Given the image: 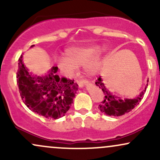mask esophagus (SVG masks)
<instances>
[{
    "mask_svg": "<svg viewBox=\"0 0 160 160\" xmlns=\"http://www.w3.org/2000/svg\"><path fill=\"white\" fill-rule=\"evenodd\" d=\"M76 82H78L79 87L80 88L82 87V86L86 83V80H84V79H78V80H76Z\"/></svg>",
    "mask_w": 160,
    "mask_h": 160,
    "instance_id": "obj_1",
    "label": "esophagus"
}]
</instances>
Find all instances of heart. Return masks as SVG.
I'll return each mask as SVG.
<instances>
[{
	"instance_id": "heart-1",
	"label": "heart",
	"mask_w": 160,
	"mask_h": 160,
	"mask_svg": "<svg viewBox=\"0 0 160 160\" xmlns=\"http://www.w3.org/2000/svg\"><path fill=\"white\" fill-rule=\"evenodd\" d=\"M98 50V47L94 45L71 47L66 50V58L58 61V67L65 74L70 75L77 67L85 65L86 72L89 75H94L99 71L102 65L100 58L96 56Z\"/></svg>"
}]
</instances>
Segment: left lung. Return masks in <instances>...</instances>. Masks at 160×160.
Returning a JSON list of instances; mask_svg holds the SVG:
<instances>
[{
	"label": "left lung",
	"mask_w": 160,
	"mask_h": 160,
	"mask_svg": "<svg viewBox=\"0 0 160 160\" xmlns=\"http://www.w3.org/2000/svg\"><path fill=\"white\" fill-rule=\"evenodd\" d=\"M147 82H148V80ZM97 86L102 90L104 94V100L102 104H99L98 108L100 111L104 114L108 116H113V117H120L131 111L134 108L136 107L141 99L144 97V94L146 91V88L148 87V84L145 86L144 89L140 93L138 96L135 98H126L121 99L120 97H117L110 92L106 88L105 85L103 82L101 76L97 79L95 82Z\"/></svg>",
	"instance_id": "left-lung-1"
}]
</instances>
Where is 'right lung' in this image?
Masks as SVG:
<instances>
[{"label": "right lung", "mask_w": 160, "mask_h": 160, "mask_svg": "<svg viewBox=\"0 0 160 160\" xmlns=\"http://www.w3.org/2000/svg\"><path fill=\"white\" fill-rule=\"evenodd\" d=\"M57 71L58 67L53 66L47 74L33 75L24 65L22 55L16 75L20 95L25 105L34 113L52 120L65 115L78 89L74 80L60 78Z\"/></svg>", "instance_id": "1"}]
</instances>
